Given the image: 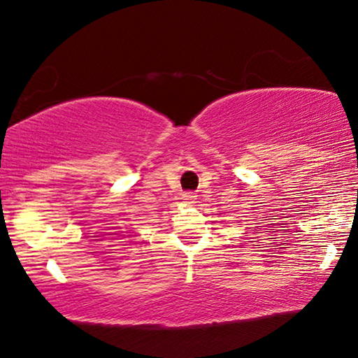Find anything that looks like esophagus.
Wrapping results in <instances>:
<instances>
[{
    "instance_id": "34e87169",
    "label": "esophagus",
    "mask_w": 358,
    "mask_h": 358,
    "mask_svg": "<svg viewBox=\"0 0 358 358\" xmlns=\"http://www.w3.org/2000/svg\"><path fill=\"white\" fill-rule=\"evenodd\" d=\"M183 202L186 206H193L196 202V196L193 193H185L183 194Z\"/></svg>"
}]
</instances>
